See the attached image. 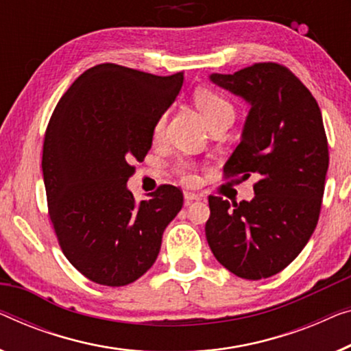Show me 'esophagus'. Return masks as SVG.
I'll list each match as a JSON object with an SVG mask.
<instances>
[{
    "instance_id": "34e87169",
    "label": "esophagus",
    "mask_w": 351,
    "mask_h": 351,
    "mask_svg": "<svg viewBox=\"0 0 351 351\" xmlns=\"http://www.w3.org/2000/svg\"><path fill=\"white\" fill-rule=\"evenodd\" d=\"M184 197H185L186 204H190V202H193V201H201L202 199L201 195H197V193H193V191H185Z\"/></svg>"
}]
</instances>
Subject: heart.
Returning a JSON list of instances; mask_svg holds the SVG:
<instances>
[{"mask_svg":"<svg viewBox=\"0 0 351 351\" xmlns=\"http://www.w3.org/2000/svg\"><path fill=\"white\" fill-rule=\"evenodd\" d=\"M193 98H195L197 109H199L201 114L204 115V119L209 126L217 123V121H223V120L232 121V119H234V106L231 104L230 99H226L225 96L217 93V91L209 90V88H199L195 91V96H193ZM165 123H166V114H161L154 125V138L156 139L161 138V134H163V130H165ZM180 172L186 182L195 180L193 167L188 163L180 165Z\"/></svg>","mask_w":351,"mask_h":351,"instance_id":"heart-1","label":"heart"}]
</instances>
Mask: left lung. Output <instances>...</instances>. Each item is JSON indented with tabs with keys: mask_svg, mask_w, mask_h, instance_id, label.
Returning a JSON list of instances; mask_svg holds the SVG:
<instances>
[{
	"mask_svg": "<svg viewBox=\"0 0 351 351\" xmlns=\"http://www.w3.org/2000/svg\"><path fill=\"white\" fill-rule=\"evenodd\" d=\"M209 79L250 104L241 144L223 172L260 180L252 201L209 196L206 237L221 266L260 280L283 271L318 223L329 165L322 110L306 85L277 63Z\"/></svg>",
	"mask_w": 351,
	"mask_h": 351,
	"instance_id": "obj_1",
	"label": "left lung"
}]
</instances>
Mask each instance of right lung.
Instances as JSON below:
<instances>
[{
    "mask_svg": "<svg viewBox=\"0 0 351 351\" xmlns=\"http://www.w3.org/2000/svg\"><path fill=\"white\" fill-rule=\"evenodd\" d=\"M182 84L184 73L103 63L80 74L53 110L43 150L49 215L64 256L91 282L123 287L144 276L184 206L177 186L141 202L126 186Z\"/></svg>",
    "mask_w": 351,
    "mask_h": 351,
    "instance_id": "1",
    "label": "right lung"
}]
</instances>
